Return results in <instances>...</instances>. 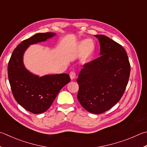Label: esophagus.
Instances as JSON below:
<instances>
[{
    "label": "esophagus",
    "instance_id": "esophagus-1",
    "mask_svg": "<svg viewBox=\"0 0 147 147\" xmlns=\"http://www.w3.org/2000/svg\"><path fill=\"white\" fill-rule=\"evenodd\" d=\"M69 75H70V78H71V80H73V79H74L76 78V73L75 72H74V71H71L70 73H69Z\"/></svg>",
    "mask_w": 147,
    "mask_h": 147
}]
</instances>
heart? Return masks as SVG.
<instances>
[{"label": "heart", "instance_id": "b5f03b06", "mask_svg": "<svg viewBox=\"0 0 147 147\" xmlns=\"http://www.w3.org/2000/svg\"><path fill=\"white\" fill-rule=\"evenodd\" d=\"M94 44L92 40L87 39L80 43L78 50L82 54V60L83 62H89L94 54Z\"/></svg>", "mask_w": 147, "mask_h": 147}]
</instances>
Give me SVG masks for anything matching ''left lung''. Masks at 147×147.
Wrapping results in <instances>:
<instances>
[{
	"instance_id": "left-lung-1",
	"label": "left lung",
	"mask_w": 147,
	"mask_h": 147,
	"mask_svg": "<svg viewBox=\"0 0 147 147\" xmlns=\"http://www.w3.org/2000/svg\"><path fill=\"white\" fill-rule=\"evenodd\" d=\"M94 36L99 40L101 56L85 63L80 72L77 98L85 110L98 114L121 99L129 82L130 65L121 45L103 34Z\"/></svg>"
}]
</instances>
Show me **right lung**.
Masks as SVG:
<instances>
[{
    "mask_svg": "<svg viewBox=\"0 0 147 147\" xmlns=\"http://www.w3.org/2000/svg\"><path fill=\"white\" fill-rule=\"evenodd\" d=\"M55 34L36 33L23 40L13 51L8 63L7 74L13 96L19 105L33 114L46 111L62 88L71 80L65 73L39 77L24 65L23 55L29 45L44 42Z\"/></svg>",
    "mask_w": 147,
    "mask_h": 147,
    "instance_id": "right-lung-1",
    "label": "right lung"
}]
</instances>
